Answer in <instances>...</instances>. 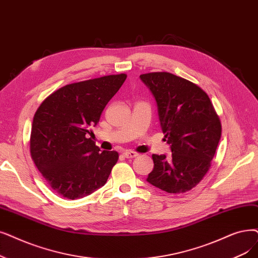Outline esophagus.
I'll return each instance as SVG.
<instances>
[{
    "instance_id": "34e87169",
    "label": "esophagus",
    "mask_w": 258,
    "mask_h": 258,
    "mask_svg": "<svg viewBox=\"0 0 258 258\" xmlns=\"http://www.w3.org/2000/svg\"><path fill=\"white\" fill-rule=\"evenodd\" d=\"M123 156H124L125 158H135V157L138 156V153L133 151H125L123 152Z\"/></svg>"
}]
</instances>
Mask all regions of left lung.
Instances as JSON below:
<instances>
[{
	"label": "left lung",
	"instance_id": "left-lung-1",
	"mask_svg": "<svg viewBox=\"0 0 258 258\" xmlns=\"http://www.w3.org/2000/svg\"><path fill=\"white\" fill-rule=\"evenodd\" d=\"M140 79L152 92L160 125L172 154H153L147 180L171 194L196 186L211 166L221 136V123L207 93L171 73H149Z\"/></svg>",
	"mask_w": 258,
	"mask_h": 258
}]
</instances>
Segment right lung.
Listing matches in <instances>:
<instances>
[{
	"label": "right lung",
	"instance_id": "right-lung-1",
	"mask_svg": "<svg viewBox=\"0 0 258 258\" xmlns=\"http://www.w3.org/2000/svg\"><path fill=\"white\" fill-rule=\"evenodd\" d=\"M125 79V74L109 75L65 85L37 109L30 134L31 158L60 196L82 198L107 181L119 154L100 152L87 135Z\"/></svg>",
	"mask_w": 258,
	"mask_h": 258
}]
</instances>
